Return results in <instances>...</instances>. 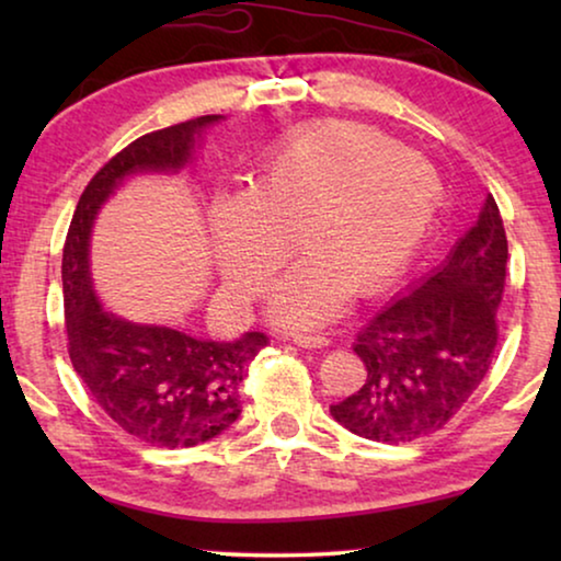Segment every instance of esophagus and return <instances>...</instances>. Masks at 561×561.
Instances as JSON below:
<instances>
[{
    "mask_svg": "<svg viewBox=\"0 0 561 561\" xmlns=\"http://www.w3.org/2000/svg\"><path fill=\"white\" fill-rule=\"evenodd\" d=\"M294 342L298 347H306V350H321V347H329V340L324 334H296Z\"/></svg>",
    "mask_w": 561,
    "mask_h": 561,
    "instance_id": "34e87169",
    "label": "esophagus"
}]
</instances>
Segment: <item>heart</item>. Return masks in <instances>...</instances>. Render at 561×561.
<instances>
[{"label": "heart", "instance_id": "heart-1", "mask_svg": "<svg viewBox=\"0 0 561 561\" xmlns=\"http://www.w3.org/2000/svg\"><path fill=\"white\" fill-rule=\"evenodd\" d=\"M444 198L432 163L355 122H321L265 158L250 194L211 209L214 257L240 298L263 294L296 248L306 260L278 286L271 317L309 329L403 273Z\"/></svg>", "mask_w": 561, "mask_h": 561}]
</instances>
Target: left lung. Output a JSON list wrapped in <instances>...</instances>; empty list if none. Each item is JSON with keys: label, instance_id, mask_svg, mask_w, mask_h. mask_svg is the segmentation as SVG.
<instances>
[{"label": "left lung", "instance_id": "obj_1", "mask_svg": "<svg viewBox=\"0 0 561 561\" xmlns=\"http://www.w3.org/2000/svg\"><path fill=\"white\" fill-rule=\"evenodd\" d=\"M508 240L493 196L447 260L357 332L367 378L332 405L347 432L413 442L447 424L480 386L497 344Z\"/></svg>", "mask_w": 561, "mask_h": 561}]
</instances>
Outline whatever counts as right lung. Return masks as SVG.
Segmentation results:
<instances>
[{"label": "right lung", "mask_w": 561, "mask_h": 561, "mask_svg": "<svg viewBox=\"0 0 561 561\" xmlns=\"http://www.w3.org/2000/svg\"><path fill=\"white\" fill-rule=\"evenodd\" d=\"M219 119L221 114H206L156 129L119 150L83 188L64 244L60 275L73 370L106 416L150 447H196L227 432L242 411L244 367L267 336L248 332L234 342H214L104 311L91 286V225L127 175L179 171L204 127Z\"/></svg>", "instance_id": "1"}]
</instances>
